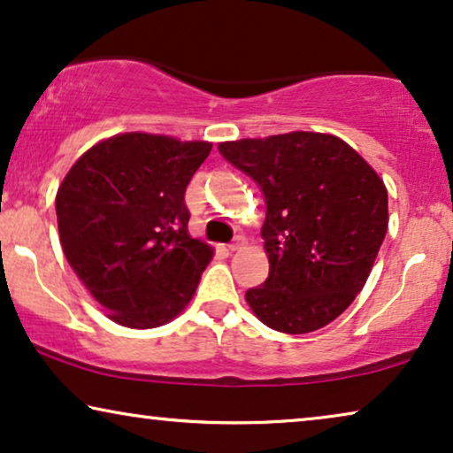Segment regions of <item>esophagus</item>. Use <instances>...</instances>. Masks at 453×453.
Returning a JSON list of instances; mask_svg holds the SVG:
<instances>
[{
    "instance_id": "obj_1",
    "label": "esophagus",
    "mask_w": 453,
    "mask_h": 453,
    "mask_svg": "<svg viewBox=\"0 0 453 453\" xmlns=\"http://www.w3.org/2000/svg\"><path fill=\"white\" fill-rule=\"evenodd\" d=\"M243 245H245V237H241L239 234V237L233 239V243H228V251H239Z\"/></svg>"
}]
</instances>
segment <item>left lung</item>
Segmentation results:
<instances>
[{"label":"left lung","mask_w":453,"mask_h":453,"mask_svg":"<svg viewBox=\"0 0 453 453\" xmlns=\"http://www.w3.org/2000/svg\"><path fill=\"white\" fill-rule=\"evenodd\" d=\"M219 152L262 189L270 274L245 299L272 330L324 327L367 282L388 231V189L336 135L293 132L222 142Z\"/></svg>","instance_id":"1"}]
</instances>
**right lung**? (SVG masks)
I'll use <instances>...</instances> for the list:
<instances>
[{"label": "right lung", "mask_w": 453, "mask_h": 453, "mask_svg": "<svg viewBox=\"0 0 453 453\" xmlns=\"http://www.w3.org/2000/svg\"><path fill=\"white\" fill-rule=\"evenodd\" d=\"M208 142L121 134L76 160L55 197L67 264L117 324L146 330L194 296L212 250L188 233L185 189Z\"/></svg>", "instance_id": "1"}]
</instances>
